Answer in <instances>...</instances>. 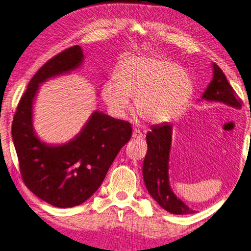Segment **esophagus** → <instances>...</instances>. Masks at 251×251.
<instances>
[{
  "label": "esophagus",
  "mask_w": 251,
  "mask_h": 251,
  "mask_svg": "<svg viewBox=\"0 0 251 251\" xmlns=\"http://www.w3.org/2000/svg\"><path fill=\"white\" fill-rule=\"evenodd\" d=\"M132 138H133L134 140H141L142 138H143V134H142V132L138 129L133 130V133H132Z\"/></svg>",
  "instance_id": "esophagus-1"
}]
</instances>
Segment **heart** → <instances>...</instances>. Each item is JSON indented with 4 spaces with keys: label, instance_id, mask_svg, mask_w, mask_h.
Returning <instances> with one entry per match:
<instances>
[{
    "label": "heart",
    "instance_id": "1",
    "mask_svg": "<svg viewBox=\"0 0 251 251\" xmlns=\"http://www.w3.org/2000/svg\"><path fill=\"white\" fill-rule=\"evenodd\" d=\"M195 91L192 77L169 60L132 56L117 69L116 81L102 86L101 96L111 111L124 113L133 99L135 115L149 124H163L180 112Z\"/></svg>",
    "mask_w": 251,
    "mask_h": 251
}]
</instances>
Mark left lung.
<instances>
[{
  "mask_svg": "<svg viewBox=\"0 0 251 251\" xmlns=\"http://www.w3.org/2000/svg\"><path fill=\"white\" fill-rule=\"evenodd\" d=\"M214 74L202 98L210 101H221L236 108L242 100L230 86L223 71L213 63ZM148 152L143 163V178L146 189L158 204L173 214H191L193 210L175 196L169 187L168 160L172 145V126H154L146 134Z\"/></svg>",
  "mask_w": 251,
  "mask_h": 251,
  "instance_id": "1",
  "label": "left lung"
}]
</instances>
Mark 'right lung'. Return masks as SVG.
<instances>
[{
    "mask_svg": "<svg viewBox=\"0 0 251 251\" xmlns=\"http://www.w3.org/2000/svg\"><path fill=\"white\" fill-rule=\"evenodd\" d=\"M83 51L73 46L42 65L28 84L12 125L24 183L56 207L82 204L100 187L116 156L132 135L131 124L94 112L76 138L60 146L40 142L32 129V103L39 84L81 65Z\"/></svg>",
    "mask_w": 251,
    "mask_h": 251,
    "instance_id": "add662e5",
    "label": "right lung"
}]
</instances>
